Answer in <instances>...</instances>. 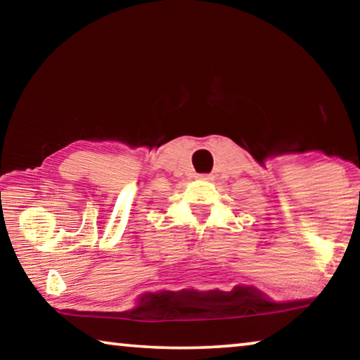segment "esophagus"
Here are the masks:
<instances>
[{"label": "esophagus", "mask_w": 360, "mask_h": 360, "mask_svg": "<svg viewBox=\"0 0 360 360\" xmlns=\"http://www.w3.org/2000/svg\"><path fill=\"white\" fill-rule=\"evenodd\" d=\"M198 179H202V181H211V179H213V174H200V176H198Z\"/></svg>", "instance_id": "esophagus-1"}]
</instances>
